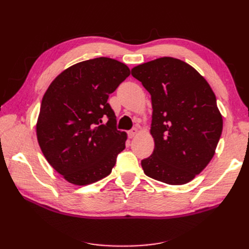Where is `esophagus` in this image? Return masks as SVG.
Listing matches in <instances>:
<instances>
[{
	"label": "esophagus",
	"mask_w": 249,
	"mask_h": 249,
	"mask_svg": "<svg viewBox=\"0 0 249 249\" xmlns=\"http://www.w3.org/2000/svg\"><path fill=\"white\" fill-rule=\"evenodd\" d=\"M138 133V130L136 129V127H134V129H132L131 131H129V133H127V135H129L130 138H134L135 136H136Z\"/></svg>",
	"instance_id": "1"
}]
</instances>
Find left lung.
Returning <instances> with one entry per match:
<instances>
[{
    "mask_svg": "<svg viewBox=\"0 0 249 249\" xmlns=\"http://www.w3.org/2000/svg\"><path fill=\"white\" fill-rule=\"evenodd\" d=\"M150 94L153 155L141 161L145 175L168 185L189 183L212 160L222 115L212 88L191 65L172 57L132 69Z\"/></svg>",
    "mask_w": 249,
    "mask_h": 249,
    "instance_id": "1",
    "label": "left lung"
}]
</instances>
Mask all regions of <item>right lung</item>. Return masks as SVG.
Returning <instances> with one entry per match:
<instances>
[{
	"instance_id": "add662e5",
	"label": "right lung",
	"mask_w": 249,
	"mask_h": 249,
	"mask_svg": "<svg viewBox=\"0 0 249 249\" xmlns=\"http://www.w3.org/2000/svg\"><path fill=\"white\" fill-rule=\"evenodd\" d=\"M130 73L115 59H90L63 71L44 93L37 140L51 166L69 183L85 186L106 178L124 149L126 133L116 129L107 101Z\"/></svg>"
}]
</instances>
